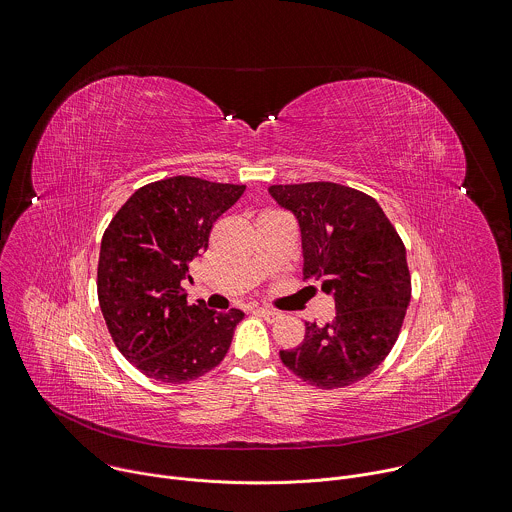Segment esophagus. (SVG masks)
<instances>
[{
    "label": "esophagus",
    "instance_id": "34e87169",
    "mask_svg": "<svg viewBox=\"0 0 512 512\" xmlns=\"http://www.w3.org/2000/svg\"><path fill=\"white\" fill-rule=\"evenodd\" d=\"M264 320H268V322H276L278 318H282V312H278V310H274V308H258L256 310Z\"/></svg>",
    "mask_w": 512,
    "mask_h": 512
}]
</instances>
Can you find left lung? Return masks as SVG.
Instances as JSON below:
<instances>
[{
	"label": "left lung",
	"instance_id": "obj_1",
	"mask_svg": "<svg viewBox=\"0 0 512 512\" xmlns=\"http://www.w3.org/2000/svg\"><path fill=\"white\" fill-rule=\"evenodd\" d=\"M270 196L302 232L304 278L322 280L336 318L306 322L298 348L280 350L284 366L316 388H344L392 350L410 302L406 250L378 202L334 182L278 184Z\"/></svg>",
	"mask_w": 512,
	"mask_h": 512
}]
</instances>
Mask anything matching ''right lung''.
<instances>
[{
  "label": "right lung",
  "mask_w": 512,
  "mask_h": 512,
  "mask_svg": "<svg viewBox=\"0 0 512 512\" xmlns=\"http://www.w3.org/2000/svg\"><path fill=\"white\" fill-rule=\"evenodd\" d=\"M244 190L192 176L158 180L136 190L106 228L100 308L118 350L148 378L182 384L224 360L244 312L188 304L182 280Z\"/></svg>",
  "instance_id": "1"
}]
</instances>
